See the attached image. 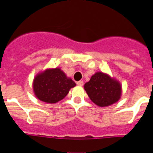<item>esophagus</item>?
Returning <instances> with one entry per match:
<instances>
[{
    "label": "esophagus",
    "instance_id": "esophagus-1",
    "mask_svg": "<svg viewBox=\"0 0 153 153\" xmlns=\"http://www.w3.org/2000/svg\"><path fill=\"white\" fill-rule=\"evenodd\" d=\"M76 84H77V86H82L83 85V81H78L77 83H76Z\"/></svg>",
    "mask_w": 153,
    "mask_h": 153
}]
</instances>
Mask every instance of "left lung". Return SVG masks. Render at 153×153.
Listing matches in <instances>:
<instances>
[{"label":"left lung","mask_w":153,"mask_h":153,"mask_svg":"<svg viewBox=\"0 0 153 153\" xmlns=\"http://www.w3.org/2000/svg\"><path fill=\"white\" fill-rule=\"evenodd\" d=\"M84 90L91 101L100 107L116 103L122 95V85L108 74L97 72L85 83Z\"/></svg>","instance_id":"obj_1"}]
</instances>
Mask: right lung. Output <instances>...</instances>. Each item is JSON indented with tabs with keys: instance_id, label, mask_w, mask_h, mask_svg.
Listing matches in <instances>:
<instances>
[{
	"instance_id": "obj_1",
	"label": "right lung",
	"mask_w": 153,
	"mask_h": 153,
	"mask_svg": "<svg viewBox=\"0 0 153 153\" xmlns=\"http://www.w3.org/2000/svg\"><path fill=\"white\" fill-rule=\"evenodd\" d=\"M75 86L72 79L59 67L46 69L36 74L33 80L34 95L47 103H56L63 100Z\"/></svg>"
}]
</instances>
